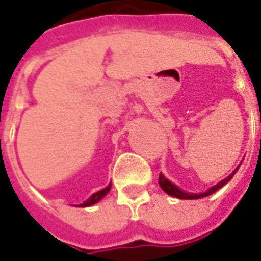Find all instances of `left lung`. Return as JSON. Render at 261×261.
I'll return each instance as SVG.
<instances>
[{
  "label": "left lung",
  "mask_w": 261,
  "mask_h": 261,
  "mask_svg": "<svg viewBox=\"0 0 261 261\" xmlns=\"http://www.w3.org/2000/svg\"><path fill=\"white\" fill-rule=\"evenodd\" d=\"M240 166H238L236 167V170H234L232 174H229L226 178H223L222 181H219L216 186L211 187L210 190H206L205 193H199V194H191V193H186V191H182V190H180L178 187L174 186L171 181H169L166 177H164L162 173H160V175H159V184H160V187H162V190H163L164 193H167L169 195H171V197H175V198H180V199H198V198H204V197H208V195H211V194H214L215 191H218L221 187H223L226 182H228L229 180H232V177H233L234 174H236V171H238V169H239Z\"/></svg>",
  "instance_id": "1"
}]
</instances>
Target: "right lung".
<instances>
[{
  "mask_svg": "<svg viewBox=\"0 0 261 261\" xmlns=\"http://www.w3.org/2000/svg\"><path fill=\"white\" fill-rule=\"evenodd\" d=\"M110 190H111V184H110V186L105 187V188H102L101 191H98V193L92 194L91 197L87 199L86 202H83V204H80L79 206H91V205L97 204L98 201H101V199L104 198L107 194L110 193Z\"/></svg>",
  "mask_w": 261,
  "mask_h": 261,
  "instance_id": "obj_1",
  "label": "right lung"
}]
</instances>
